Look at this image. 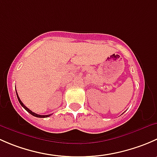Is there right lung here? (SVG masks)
I'll use <instances>...</instances> for the list:
<instances>
[{"mask_svg": "<svg viewBox=\"0 0 157 157\" xmlns=\"http://www.w3.org/2000/svg\"><path fill=\"white\" fill-rule=\"evenodd\" d=\"M17 99H18V100H19V102H20V105H22V106L23 107V108H24L25 109H26V111H27L28 112H29V113H30L32 115H33V116H35V117H38V118H47V117H49L51 115H38V114H36V113H35V112H32L31 110H30V109H29L27 108V107L26 106V105H24V104L23 103V102H22V101L20 100V97H19L18 96V94H17Z\"/></svg>", "mask_w": 157, "mask_h": 157, "instance_id": "1", "label": "right lung"}]
</instances>
